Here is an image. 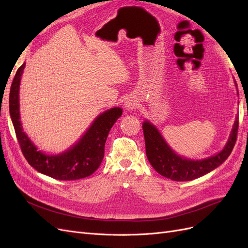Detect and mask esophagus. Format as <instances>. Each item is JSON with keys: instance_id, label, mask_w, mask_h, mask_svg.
I'll use <instances>...</instances> for the list:
<instances>
[{"instance_id": "1", "label": "esophagus", "mask_w": 248, "mask_h": 248, "mask_svg": "<svg viewBox=\"0 0 248 248\" xmlns=\"http://www.w3.org/2000/svg\"><path fill=\"white\" fill-rule=\"evenodd\" d=\"M124 106H125V108L127 110H133L134 108L138 107V102L132 98H129L128 100H126V102L124 103Z\"/></svg>"}]
</instances>
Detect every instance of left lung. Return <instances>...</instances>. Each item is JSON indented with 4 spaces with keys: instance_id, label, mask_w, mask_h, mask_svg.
Wrapping results in <instances>:
<instances>
[{
    "instance_id": "obj_1",
    "label": "left lung",
    "mask_w": 248,
    "mask_h": 248,
    "mask_svg": "<svg viewBox=\"0 0 248 248\" xmlns=\"http://www.w3.org/2000/svg\"><path fill=\"white\" fill-rule=\"evenodd\" d=\"M238 127L239 117L236 118L227 145L219 153L202 160H192L176 154L158 129L149 121H145L142 123V130L148 160L157 172L174 181H190L200 178L219 167L230 156L237 140Z\"/></svg>"
}]
</instances>
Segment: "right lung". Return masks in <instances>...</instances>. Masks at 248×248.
<instances>
[{"instance_id":"right-lung-1","label":"right lung","mask_w":248,"mask_h":248,"mask_svg":"<svg viewBox=\"0 0 248 248\" xmlns=\"http://www.w3.org/2000/svg\"><path fill=\"white\" fill-rule=\"evenodd\" d=\"M25 66L26 63L17 69L9 95L10 116L25 158L36 170L57 180L70 181L91 176L101 164L109 130L121 117L122 108H112L102 112L76 145L59 155H47L39 151L28 138L19 120V85Z\"/></svg>"}]
</instances>
